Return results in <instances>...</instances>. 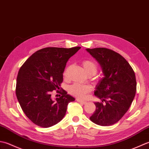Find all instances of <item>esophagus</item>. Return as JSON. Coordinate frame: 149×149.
<instances>
[{
	"label": "esophagus",
	"instance_id": "obj_1",
	"mask_svg": "<svg viewBox=\"0 0 149 149\" xmlns=\"http://www.w3.org/2000/svg\"><path fill=\"white\" fill-rule=\"evenodd\" d=\"M77 101L78 102H80V103H81V104H86V103H87L86 101H84V100H81V99H80V98H77Z\"/></svg>",
	"mask_w": 149,
	"mask_h": 149
}]
</instances>
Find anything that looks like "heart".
<instances>
[{
    "instance_id": "heart-1",
    "label": "heart",
    "mask_w": 149,
    "mask_h": 149,
    "mask_svg": "<svg viewBox=\"0 0 149 149\" xmlns=\"http://www.w3.org/2000/svg\"><path fill=\"white\" fill-rule=\"evenodd\" d=\"M85 71L88 74H95L97 71L96 63L92 60H86L82 63ZM68 68H66L64 71V76L68 74ZM91 91V87L89 85H83L80 84H74L69 88V91L72 95L78 97H84L87 93Z\"/></svg>"
}]
</instances>
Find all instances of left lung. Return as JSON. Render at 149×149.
<instances>
[{
    "mask_svg": "<svg viewBox=\"0 0 149 149\" xmlns=\"http://www.w3.org/2000/svg\"><path fill=\"white\" fill-rule=\"evenodd\" d=\"M86 51L98 62L104 76L96 85L95 95L105 104L95 102L96 110L90 120L99 125H113L127 113L134 98V72L128 62L113 50L98 47Z\"/></svg>",
    "mask_w": 149,
    "mask_h": 149,
    "instance_id": "obj_1",
    "label": "left lung"
}]
</instances>
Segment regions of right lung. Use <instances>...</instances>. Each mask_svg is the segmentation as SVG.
Instances as JSON below:
<instances>
[{
    "mask_svg": "<svg viewBox=\"0 0 149 149\" xmlns=\"http://www.w3.org/2000/svg\"><path fill=\"white\" fill-rule=\"evenodd\" d=\"M80 48H44L33 53L20 68L17 98L26 116L38 126L56 125L64 117L69 103L75 100L64 90L54 100L51 93L60 89L67 62Z\"/></svg>",
    "mask_w": 149,
    "mask_h": 149,
    "instance_id": "1",
    "label": "right lung"
}]
</instances>
